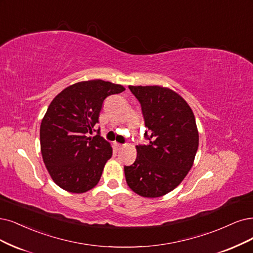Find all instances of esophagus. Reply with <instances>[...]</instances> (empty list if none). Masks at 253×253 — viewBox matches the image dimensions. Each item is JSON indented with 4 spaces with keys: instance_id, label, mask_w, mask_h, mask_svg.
Here are the masks:
<instances>
[{
    "instance_id": "obj_1",
    "label": "esophagus",
    "mask_w": 253,
    "mask_h": 253,
    "mask_svg": "<svg viewBox=\"0 0 253 253\" xmlns=\"http://www.w3.org/2000/svg\"><path fill=\"white\" fill-rule=\"evenodd\" d=\"M114 147H115L116 150L118 151V150H120V149H122V147H123V145H122V144H119V143H117V142H115V143H114Z\"/></svg>"
}]
</instances>
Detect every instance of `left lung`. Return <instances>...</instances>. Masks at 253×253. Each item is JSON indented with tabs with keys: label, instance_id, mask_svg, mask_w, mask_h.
<instances>
[{
	"label": "left lung",
	"instance_id": "1",
	"mask_svg": "<svg viewBox=\"0 0 253 253\" xmlns=\"http://www.w3.org/2000/svg\"><path fill=\"white\" fill-rule=\"evenodd\" d=\"M129 89L141 103L149 145L136 146L135 162L124 167L126 181L139 196L161 197L179 185L193 166L199 145L195 117L184 99L170 88L129 85Z\"/></svg>",
	"mask_w": 253,
	"mask_h": 253
}]
</instances>
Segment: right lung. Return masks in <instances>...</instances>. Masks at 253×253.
I'll return each instance as SVG.
<instances>
[{
	"label": "right lung",
	"instance_id": "add662e5",
	"mask_svg": "<svg viewBox=\"0 0 253 253\" xmlns=\"http://www.w3.org/2000/svg\"><path fill=\"white\" fill-rule=\"evenodd\" d=\"M125 87L100 79L75 83L56 96L41 124V150L54 182L81 194L99 182L112 155L110 144L96 131L104 100Z\"/></svg>",
	"mask_w": 253,
	"mask_h": 253
}]
</instances>
